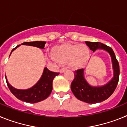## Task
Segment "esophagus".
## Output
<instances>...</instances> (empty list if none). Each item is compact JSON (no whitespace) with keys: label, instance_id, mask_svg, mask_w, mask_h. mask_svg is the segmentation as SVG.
Returning <instances> with one entry per match:
<instances>
[{"label":"esophagus","instance_id":"obj_1","mask_svg":"<svg viewBox=\"0 0 127 127\" xmlns=\"http://www.w3.org/2000/svg\"><path fill=\"white\" fill-rule=\"evenodd\" d=\"M65 70H67V68H62V69L60 70V73H63V72H64Z\"/></svg>","mask_w":127,"mask_h":127}]
</instances>
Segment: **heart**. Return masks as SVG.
<instances>
[{
	"instance_id": "obj_1",
	"label": "heart",
	"mask_w": 127,
	"mask_h": 127,
	"mask_svg": "<svg viewBox=\"0 0 127 127\" xmlns=\"http://www.w3.org/2000/svg\"><path fill=\"white\" fill-rule=\"evenodd\" d=\"M52 57L48 59L50 61H57L67 64L69 67L77 69L82 67L90 57V50L85 44H65L53 48L51 50Z\"/></svg>"
}]
</instances>
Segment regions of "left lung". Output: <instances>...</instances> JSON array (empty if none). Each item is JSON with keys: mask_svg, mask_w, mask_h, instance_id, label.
Listing matches in <instances>:
<instances>
[{"mask_svg": "<svg viewBox=\"0 0 127 127\" xmlns=\"http://www.w3.org/2000/svg\"><path fill=\"white\" fill-rule=\"evenodd\" d=\"M85 43L93 52L98 49L107 51L111 58L114 76L109 83L102 86L90 85L84 77V69L74 71V79L71 83V90L77 99L88 104H95L107 99L113 94L119 81L120 66L115 54L111 47L99 42H89Z\"/></svg>", "mask_w": 127, "mask_h": 127, "instance_id": "1", "label": "left lung"}]
</instances>
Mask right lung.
<instances>
[{
    "label": "right lung",
    "mask_w": 127,
    "mask_h": 127,
    "mask_svg": "<svg viewBox=\"0 0 127 127\" xmlns=\"http://www.w3.org/2000/svg\"><path fill=\"white\" fill-rule=\"evenodd\" d=\"M45 44V41H33V42H25L22 44L37 47L41 49H44ZM20 46L18 45L16 48L13 49L11 53ZM59 74H60L59 72H54L50 71L47 69V67H45L44 69L42 76L39 81L34 86H32V88L27 90H18L14 88L9 83L5 75V77L9 89L16 98L22 101L33 104V103L42 101L49 97L53 89V80L55 77L58 76Z\"/></svg>",
    "instance_id": "obj_1"
}]
</instances>
